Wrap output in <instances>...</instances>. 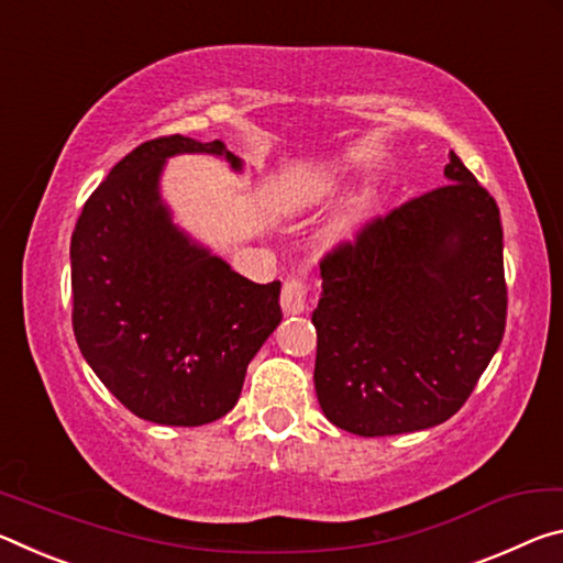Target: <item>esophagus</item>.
I'll return each mask as SVG.
<instances>
[{"label":"esophagus","instance_id":"esophagus-1","mask_svg":"<svg viewBox=\"0 0 563 563\" xmlns=\"http://www.w3.org/2000/svg\"><path fill=\"white\" fill-rule=\"evenodd\" d=\"M307 294L309 282L303 276H289L282 289V309L284 314H301L307 309Z\"/></svg>","mask_w":563,"mask_h":563}]
</instances>
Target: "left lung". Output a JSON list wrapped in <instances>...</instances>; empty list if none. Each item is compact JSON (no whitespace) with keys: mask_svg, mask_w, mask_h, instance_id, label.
<instances>
[{"mask_svg":"<svg viewBox=\"0 0 563 563\" xmlns=\"http://www.w3.org/2000/svg\"><path fill=\"white\" fill-rule=\"evenodd\" d=\"M446 184L321 256L314 386L334 427L391 437L464 407L506 327L499 207L451 152Z\"/></svg>","mask_w":563,"mask_h":563,"instance_id":"obj_1","label":"left lung"}]
</instances>
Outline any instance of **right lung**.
<instances>
[{"label":"right lung","instance_id":"add662e5","mask_svg":"<svg viewBox=\"0 0 563 563\" xmlns=\"http://www.w3.org/2000/svg\"><path fill=\"white\" fill-rule=\"evenodd\" d=\"M181 152L242 162L224 142L156 136L91 191L71 234V327L101 384L140 419L217 421L279 327L282 282L256 284L172 224L156 179Z\"/></svg>","mask_w":563,"mask_h":563}]
</instances>
